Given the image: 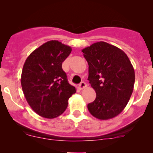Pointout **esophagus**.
Wrapping results in <instances>:
<instances>
[{"label": "esophagus", "instance_id": "esophagus-1", "mask_svg": "<svg viewBox=\"0 0 153 153\" xmlns=\"http://www.w3.org/2000/svg\"><path fill=\"white\" fill-rule=\"evenodd\" d=\"M86 86H87V84H86L84 81H82V82H81V84L78 85V89H84V88H86Z\"/></svg>", "mask_w": 153, "mask_h": 153}]
</instances>
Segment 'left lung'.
I'll list each match as a JSON object with an SVG mask.
<instances>
[{
  "label": "left lung",
  "instance_id": "obj_1",
  "mask_svg": "<svg viewBox=\"0 0 153 153\" xmlns=\"http://www.w3.org/2000/svg\"><path fill=\"white\" fill-rule=\"evenodd\" d=\"M82 52L89 65L88 80L96 92L88 110L100 120L117 116L127 104L135 84V71L129 58L121 49L104 41Z\"/></svg>",
  "mask_w": 153,
  "mask_h": 153
}]
</instances>
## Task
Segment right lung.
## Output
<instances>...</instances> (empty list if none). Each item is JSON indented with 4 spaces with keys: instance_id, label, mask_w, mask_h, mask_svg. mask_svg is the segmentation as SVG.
Returning <instances> with one entry per match:
<instances>
[{
    "instance_id": "1",
    "label": "right lung",
    "mask_w": 153,
    "mask_h": 153,
    "mask_svg": "<svg viewBox=\"0 0 153 153\" xmlns=\"http://www.w3.org/2000/svg\"><path fill=\"white\" fill-rule=\"evenodd\" d=\"M71 51L72 48L58 41H49L35 49L24 63L21 78L23 92L29 105L40 116L61 115L76 92L62 69Z\"/></svg>"
}]
</instances>
